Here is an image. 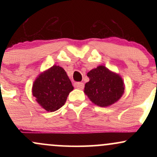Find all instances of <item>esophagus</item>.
<instances>
[{
	"label": "esophagus",
	"instance_id": "obj_1",
	"mask_svg": "<svg viewBox=\"0 0 157 157\" xmlns=\"http://www.w3.org/2000/svg\"><path fill=\"white\" fill-rule=\"evenodd\" d=\"M75 87L80 90L83 89H84V83L83 82H77V83L75 84Z\"/></svg>",
	"mask_w": 157,
	"mask_h": 157
}]
</instances>
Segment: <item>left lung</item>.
<instances>
[{
  "mask_svg": "<svg viewBox=\"0 0 157 157\" xmlns=\"http://www.w3.org/2000/svg\"><path fill=\"white\" fill-rule=\"evenodd\" d=\"M87 76L89 81L85 85L84 92L95 105L107 107L117 102L123 94L125 85L122 77L105 66H97Z\"/></svg>",
  "mask_w": 157,
  "mask_h": 157,
  "instance_id": "1",
  "label": "left lung"
}]
</instances>
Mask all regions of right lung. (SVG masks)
<instances>
[{
    "label": "right lung",
    "mask_w": 157,
    "mask_h": 157,
    "mask_svg": "<svg viewBox=\"0 0 157 157\" xmlns=\"http://www.w3.org/2000/svg\"><path fill=\"white\" fill-rule=\"evenodd\" d=\"M73 89L65 70L55 65L36 78L32 86V94L43 109L52 112L64 105Z\"/></svg>",
    "instance_id": "add662e5"
}]
</instances>
